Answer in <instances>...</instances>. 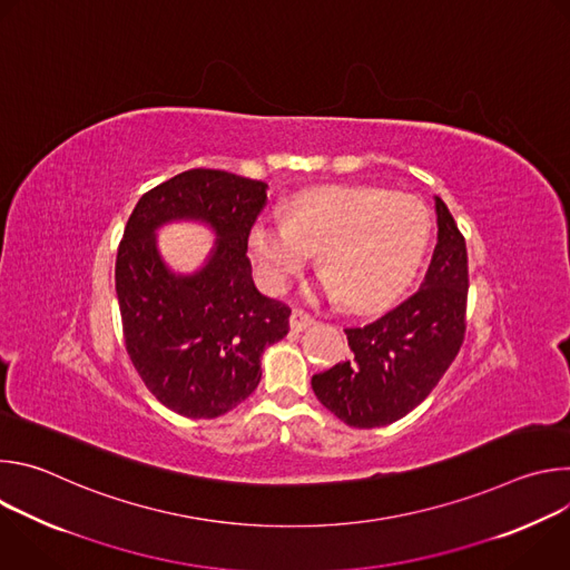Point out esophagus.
I'll use <instances>...</instances> for the list:
<instances>
[{"instance_id":"esophagus-1","label":"esophagus","mask_w":570,"mask_h":570,"mask_svg":"<svg viewBox=\"0 0 570 570\" xmlns=\"http://www.w3.org/2000/svg\"><path fill=\"white\" fill-rule=\"evenodd\" d=\"M313 324V315L311 313H306L304 308H299V306H295L293 311H291V327L295 330V332H304L306 327H311Z\"/></svg>"}]
</instances>
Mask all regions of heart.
Wrapping results in <instances>:
<instances>
[{"instance_id": "obj_1", "label": "heart", "mask_w": 570, "mask_h": 570, "mask_svg": "<svg viewBox=\"0 0 570 570\" xmlns=\"http://www.w3.org/2000/svg\"><path fill=\"white\" fill-rule=\"evenodd\" d=\"M426 207L409 194L332 185L293 194L284 220L257 218L248 255L257 282L282 293L317 250L320 286L352 308H376L403 291L429 243Z\"/></svg>"}]
</instances>
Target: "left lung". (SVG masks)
<instances>
[{"label": "left lung", "instance_id": "obj_1", "mask_svg": "<svg viewBox=\"0 0 570 570\" xmlns=\"http://www.w3.org/2000/svg\"><path fill=\"white\" fill-rule=\"evenodd\" d=\"M438 246L422 286L385 315L345 330L352 356L313 374L324 409L354 429L387 426L420 405L464 341L466 243L435 196Z\"/></svg>", "mask_w": 570, "mask_h": 570}]
</instances>
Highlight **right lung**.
Returning <instances> with one entry per match:
<instances>
[{
	"label": "right lung",
	"instance_id": "obj_1",
	"mask_svg": "<svg viewBox=\"0 0 570 570\" xmlns=\"http://www.w3.org/2000/svg\"><path fill=\"white\" fill-rule=\"evenodd\" d=\"M266 187L191 169L146 191L126 223L115 266L126 352L150 394L183 417L212 420L246 401L262 381L264 350L288 334L291 308L257 291L246 255ZM171 219L217 232L191 276L158 257L154 229Z\"/></svg>",
	"mask_w": 570,
	"mask_h": 570
}]
</instances>
